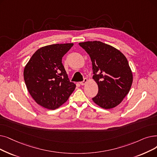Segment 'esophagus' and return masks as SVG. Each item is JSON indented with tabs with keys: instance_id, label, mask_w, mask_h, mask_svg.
<instances>
[{
	"instance_id": "obj_1",
	"label": "esophagus",
	"mask_w": 157,
	"mask_h": 157,
	"mask_svg": "<svg viewBox=\"0 0 157 157\" xmlns=\"http://www.w3.org/2000/svg\"><path fill=\"white\" fill-rule=\"evenodd\" d=\"M86 82H87V78H84L83 81H81L79 83H80L81 85H84Z\"/></svg>"
}]
</instances>
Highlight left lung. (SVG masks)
Masks as SVG:
<instances>
[{
	"instance_id": "left-lung-1",
	"label": "left lung",
	"mask_w": 157,
	"mask_h": 157,
	"mask_svg": "<svg viewBox=\"0 0 157 157\" xmlns=\"http://www.w3.org/2000/svg\"><path fill=\"white\" fill-rule=\"evenodd\" d=\"M79 45L90 57L93 79L98 85V93L92 98L99 106L110 109L121 103L132 84V72L121 52L99 41Z\"/></svg>"
}]
</instances>
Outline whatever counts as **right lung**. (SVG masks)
Returning a JSON list of instances; mask_svg holds the SVG:
<instances>
[{
    "instance_id": "right-lung-1",
    "label": "right lung",
    "mask_w": 157,
    "mask_h": 157,
    "mask_svg": "<svg viewBox=\"0 0 157 157\" xmlns=\"http://www.w3.org/2000/svg\"><path fill=\"white\" fill-rule=\"evenodd\" d=\"M73 44H53L37 50L24 68L27 88L36 103L55 110L69 99L76 88L71 82L62 58Z\"/></svg>"
}]
</instances>
